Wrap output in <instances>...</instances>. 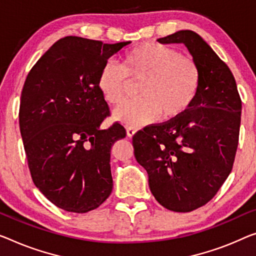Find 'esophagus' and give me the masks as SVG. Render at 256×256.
Listing matches in <instances>:
<instances>
[{
    "label": "esophagus",
    "mask_w": 256,
    "mask_h": 256,
    "mask_svg": "<svg viewBox=\"0 0 256 256\" xmlns=\"http://www.w3.org/2000/svg\"><path fill=\"white\" fill-rule=\"evenodd\" d=\"M136 130L133 128H128V130H126L128 136H130V138H132V136L136 134Z\"/></svg>",
    "instance_id": "esophagus-1"
}]
</instances>
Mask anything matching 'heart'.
Returning <instances> with one entry per match:
<instances>
[{
	"label": "heart",
	"mask_w": 256,
	"mask_h": 256,
	"mask_svg": "<svg viewBox=\"0 0 256 256\" xmlns=\"http://www.w3.org/2000/svg\"><path fill=\"white\" fill-rule=\"evenodd\" d=\"M130 82H141V98L122 106L115 120L130 128L158 120H176L188 112L199 96L202 70L193 56L158 42H142L120 56V66L106 63L98 87L109 104L118 106L126 98Z\"/></svg>",
	"instance_id": "heart-1"
}]
</instances>
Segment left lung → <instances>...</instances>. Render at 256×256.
Masks as SVG:
<instances>
[{"label": "left lung", "instance_id": "obj_1", "mask_svg": "<svg viewBox=\"0 0 256 256\" xmlns=\"http://www.w3.org/2000/svg\"><path fill=\"white\" fill-rule=\"evenodd\" d=\"M158 41L188 47L201 66V90L185 115L140 130L132 144L158 204L188 212L210 201L231 172L242 100L230 68L199 34L178 30Z\"/></svg>", "mask_w": 256, "mask_h": 256}]
</instances>
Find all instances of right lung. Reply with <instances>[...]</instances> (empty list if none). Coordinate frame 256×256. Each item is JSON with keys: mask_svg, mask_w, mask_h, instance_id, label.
I'll list each match as a JSON object with an SVG mask.
<instances>
[{"mask_svg": "<svg viewBox=\"0 0 256 256\" xmlns=\"http://www.w3.org/2000/svg\"><path fill=\"white\" fill-rule=\"evenodd\" d=\"M128 44L62 38L26 77L19 128L30 177L66 212L93 210L112 190L110 152L126 131L120 123L100 130L110 110L98 78L109 57Z\"/></svg>", "mask_w": 256, "mask_h": 256, "instance_id": "obj_1", "label": "right lung"}]
</instances>
